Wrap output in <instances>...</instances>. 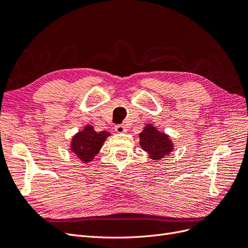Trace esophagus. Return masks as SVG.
<instances>
[{"label": "esophagus", "mask_w": 248, "mask_h": 248, "mask_svg": "<svg viewBox=\"0 0 248 248\" xmlns=\"http://www.w3.org/2000/svg\"><path fill=\"white\" fill-rule=\"evenodd\" d=\"M115 131L118 133H122L126 131V127L124 124H118L115 126Z\"/></svg>", "instance_id": "1"}]
</instances>
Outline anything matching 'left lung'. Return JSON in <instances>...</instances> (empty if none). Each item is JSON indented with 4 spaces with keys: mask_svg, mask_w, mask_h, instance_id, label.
Returning <instances> with one entry per match:
<instances>
[{
    "mask_svg": "<svg viewBox=\"0 0 248 248\" xmlns=\"http://www.w3.org/2000/svg\"><path fill=\"white\" fill-rule=\"evenodd\" d=\"M140 145L144 151L148 152L150 158L159 160L170 154L174 146L168 134L157 130L154 126L148 124L140 133Z\"/></svg>",
    "mask_w": 248,
    "mask_h": 248,
    "instance_id": "left-lung-1",
    "label": "left lung"
}]
</instances>
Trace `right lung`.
I'll use <instances>...</instances> for the list:
<instances>
[{
    "label": "right lung",
    "mask_w": 248,
    "mask_h": 248,
    "mask_svg": "<svg viewBox=\"0 0 248 248\" xmlns=\"http://www.w3.org/2000/svg\"><path fill=\"white\" fill-rule=\"evenodd\" d=\"M110 134L107 131L96 132L91 125H87L84 130L73 137L71 141V151L84 163L90 162L99 152L104 140Z\"/></svg>",
    "instance_id": "obj_1"
}]
</instances>
